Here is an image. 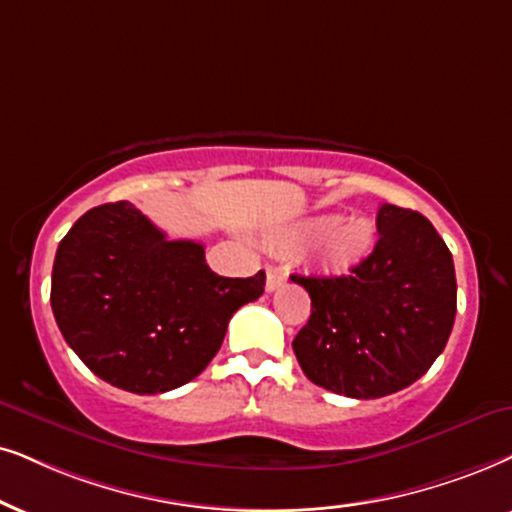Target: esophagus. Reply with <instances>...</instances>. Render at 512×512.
<instances>
[{"mask_svg":"<svg viewBox=\"0 0 512 512\" xmlns=\"http://www.w3.org/2000/svg\"><path fill=\"white\" fill-rule=\"evenodd\" d=\"M286 283V274H283L281 269L274 267V264H267V290L269 293H274Z\"/></svg>","mask_w":512,"mask_h":512,"instance_id":"1","label":"esophagus"}]
</instances>
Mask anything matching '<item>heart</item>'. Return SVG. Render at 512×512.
<instances>
[{"instance_id": "obj_1", "label": "heart", "mask_w": 512, "mask_h": 512, "mask_svg": "<svg viewBox=\"0 0 512 512\" xmlns=\"http://www.w3.org/2000/svg\"><path fill=\"white\" fill-rule=\"evenodd\" d=\"M281 245L302 248L314 243L312 257L323 274H347L371 255L375 229L366 217L314 215L302 219L281 234Z\"/></svg>"}]
</instances>
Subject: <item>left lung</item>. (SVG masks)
I'll list each match as a JSON object with an SVG mask.
<instances>
[{"label":"left lung","mask_w":512,"mask_h":512,"mask_svg":"<svg viewBox=\"0 0 512 512\" xmlns=\"http://www.w3.org/2000/svg\"><path fill=\"white\" fill-rule=\"evenodd\" d=\"M378 243L347 276H297L312 297L293 349L314 385L352 399L399 392L428 373L456 319L451 252L420 212L383 205Z\"/></svg>","instance_id":"left-lung-1"}]
</instances>
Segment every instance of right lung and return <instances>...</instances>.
Returning <instances> with one entry per match:
<instances>
[{"mask_svg":"<svg viewBox=\"0 0 512 512\" xmlns=\"http://www.w3.org/2000/svg\"><path fill=\"white\" fill-rule=\"evenodd\" d=\"M264 271L226 278L196 241H170L129 200L92 208L58 243L51 309L89 371L134 394L205 371L231 316L264 293Z\"/></svg>","mask_w":512,"mask_h":512,"instance_id":"obj_1","label":"right lung"}]
</instances>
